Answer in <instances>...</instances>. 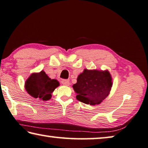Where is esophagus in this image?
<instances>
[{
  "label": "esophagus",
  "instance_id": "34e87169",
  "mask_svg": "<svg viewBox=\"0 0 148 148\" xmlns=\"http://www.w3.org/2000/svg\"><path fill=\"white\" fill-rule=\"evenodd\" d=\"M61 82L64 86H69L70 85V82H69V80H68V79H62V80L61 81Z\"/></svg>",
  "mask_w": 148,
  "mask_h": 148
}]
</instances>
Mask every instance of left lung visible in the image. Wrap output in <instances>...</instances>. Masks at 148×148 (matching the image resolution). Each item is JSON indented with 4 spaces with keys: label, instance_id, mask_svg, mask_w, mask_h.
<instances>
[{
    "label": "left lung",
    "instance_id": "left-lung-1",
    "mask_svg": "<svg viewBox=\"0 0 148 148\" xmlns=\"http://www.w3.org/2000/svg\"><path fill=\"white\" fill-rule=\"evenodd\" d=\"M112 87V78L109 72L85 69L73 85L76 99L91 105L99 104L104 100Z\"/></svg>",
    "mask_w": 148,
    "mask_h": 148
}]
</instances>
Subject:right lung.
<instances>
[{"mask_svg": "<svg viewBox=\"0 0 148 148\" xmlns=\"http://www.w3.org/2000/svg\"><path fill=\"white\" fill-rule=\"evenodd\" d=\"M59 86L57 79H51L43 70L34 73L25 82V90L30 95L43 101L51 99V93Z\"/></svg>", "mask_w": 148, "mask_h": 148, "instance_id": "obj_1", "label": "right lung"}]
</instances>
